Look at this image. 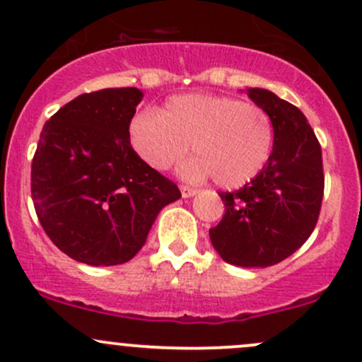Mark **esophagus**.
<instances>
[{"label": "esophagus", "instance_id": "1", "mask_svg": "<svg viewBox=\"0 0 362 362\" xmlns=\"http://www.w3.org/2000/svg\"><path fill=\"white\" fill-rule=\"evenodd\" d=\"M180 192H182V196H184V197H191L197 191L194 187H189V185H180Z\"/></svg>", "mask_w": 362, "mask_h": 362}]
</instances>
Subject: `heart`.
Listing matches in <instances>:
<instances>
[{"label": "heart", "mask_w": 362, "mask_h": 362, "mask_svg": "<svg viewBox=\"0 0 362 362\" xmlns=\"http://www.w3.org/2000/svg\"><path fill=\"white\" fill-rule=\"evenodd\" d=\"M133 151L152 170H168L187 152L184 177L206 178L223 189L253 180L274 149V123L264 107L222 95H178L158 114L130 121Z\"/></svg>", "instance_id": "b5f03b06"}]
</instances>
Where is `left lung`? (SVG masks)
Masks as SVG:
<instances>
[{"instance_id":"1","label":"left lung","mask_w":362,"mask_h":362,"mask_svg":"<svg viewBox=\"0 0 362 362\" xmlns=\"http://www.w3.org/2000/svg\"><path fill=\"white\" fill-rule=\"evenodd\" d=\"M248 95L272 117V156L250 184L218 192L226 213L210 229V239L227 264L269 267L295 253L317 223L325 194L322 154L298 107L269 90L250 88Z\"/></svg>"}]
</instances>
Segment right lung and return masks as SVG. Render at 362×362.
Masks as SVG:
<instances>
[{"label": "right lung", "instance_id": "obj_1", "mask_svg": "<svg viewBox=\"0 0 362 362\" xmlns=\"http://www.w3.org/2000/svg\"><path fill=\"white\" fill-rule=\"evenodd\" d=\"M139 88L83 93L45 123L30 194L53 245L83 264L117 265L146 245L158 213L182 197L136 156L128 136Z\"/></svg>", "mask_w": 362, "mask_h": 362}]
</instances>
